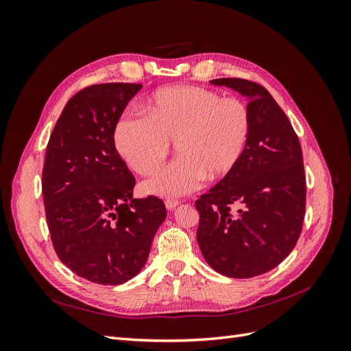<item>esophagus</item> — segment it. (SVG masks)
Listing matches in <instances>:
<instances>
[{"label":"esophagus","mask_w":351,"mask_h":351,"mask_svg":"<svg viewBox=\"0 0 351 351\" xmlns=\"http://www.w3.org/2000/svg\"><path fill=\"white\" fill-rule=\"evenodd\" d=\"M178 205H180V200H177V199H167V200H165V206H167L168 210L174 209V208L178 206Z\"/></svg>","instance_id":"1"}]
</instances>
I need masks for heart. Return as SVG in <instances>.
Returning a JSON list of instances; mask_svg holds the SVG:
<instances>
[{"label":"heart","mask_w":351,"mask_h":351,"mask_svg":"<svg viewBox=\"0 0 351 351\" xmlns=\"http://www.w3.org/2000/svg\"><path fill=\"white\" fill-rule=\"evenodd\" d=\"M143 114H123L114 125V145L134 173L147 176L174 142L177 158L147 178V193L176 197L215 182L237 167L252 134V112L239 98H222L199 86L155 92Z\"/></svg>","instance_id":"heart-1"}]
</instances>
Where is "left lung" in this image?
Segmentation results:
<instances>
[{
	"label": "left lung",
	"mask_w": 351,
	"mask_h": 351,
	"mask_svg": "<svg viewBox=\"0 0 351 351\" xmlns=\"http://www.w3.org/2000/svg\"><path fill=\"white\" fill-rule=\"evenodd\" d=\"M210 83L249 98L252 134L237 167L195 202L196 237L217 272L231 278L258 277L278 267L300 237L306 210L302 146L262 84L237 77Z\"/></svg>",
	"instance_id": "left-lung-1"
}]
</instances>
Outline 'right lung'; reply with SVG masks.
Instances as JSON below:
<instances>
[{
	"label": "right lung",
	"instance_id": "right-lung-1",
	"mask_svg": "<svg viewBox=\"0 0 351 351\" xmlns=\"http://www.w3.org/2000/svg\"><path fill=\"white\" fill-rule=\"evenodd\" d=\"M139 83H101L70 98L51 133L42 196L60 261L90 282L136 277L167 217L155 196L133 199L136 180L114 145V125Z\"/></svg>",
	"mask_w": 351,
	"mask_h": 351
}]
</instances>
